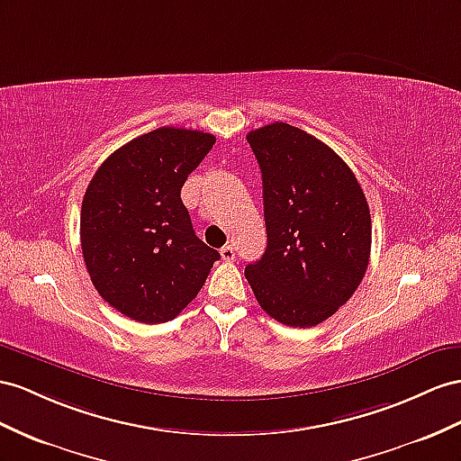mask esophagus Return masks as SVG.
Listing matches in <instances>:
<instances>
[{"mask_svg":"<svg viewBox=\"0 0 461 461\" xmlns=\"http://www.w3.org/2000/svg\"><path fill=\"white\" fill-rule=\"evenodd\" d=\"M220 255H221L223 261H233V258H235V247L231 243L223 245L221 249H220Z\"/></svg>","mask_w":461,"mask_h":461,"instance_id":"1","label":"esophagus"}]
</instances>
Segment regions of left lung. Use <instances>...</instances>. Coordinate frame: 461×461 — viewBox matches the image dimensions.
I'll list each match as a JSON object with an SVG mask.
<instances>
[{
  "label": "left lung",
  "instance_id": "1",
  "mask_svg": "<svg viewBox=\"0 0 461 461\" xmlns=\"http://www.w3.org/2000/svg\"><path fill=\"white\" fill-rule=\"evenodd\" d=\"M263 175L267 251L245 267L258 305L313 327L347 303L370 261L372 220L360 183L321 140L286 122L251 130Z\"/></svg>",
  "mask_w": 461,
  "mask_h": 461
}]
</instances>
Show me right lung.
Wrapping results in <instances>:
<instances>
[{
    "instance_id": "obj_1",
    "label": "right lung",
    "mask_w": 461,
    "mask_h": 461,
    "mask_svg": "<svg viewBox=\"0 0 461 461\" xmlns=\"http://www.w3.org/2000/svg\"><path fill=\"white\" fill-rule=\"evenodd\" d=\"M216 144L200 130L161 126L101 163L81 204V251L93 286L140 323L179 315L220 253L196 238L181 188Z\"/></svg>"
}]
</instances>
